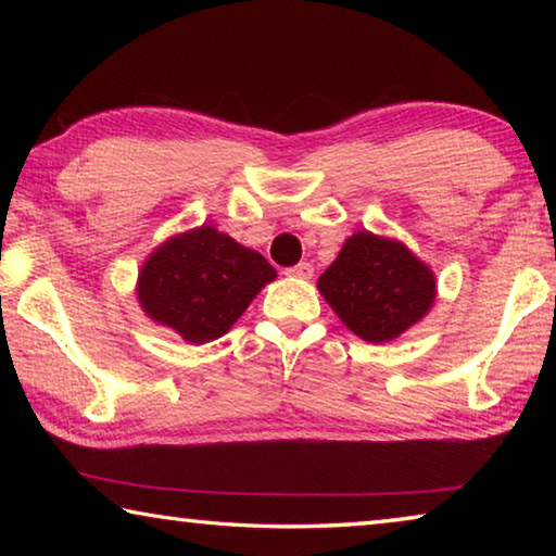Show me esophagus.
Masks as SVG:
<instances>
[{
	"mask_svg": "<svg viewBox=\"0 0 556 556\" xmlns=\"http://www.w3.org/2000/svg\"><path fill=\"white\" fill-rule=\"evenodd\" d=\"M287 277H294V279H312V277H314V265H312V262H299V265L287 269Z\"/></svg>",
	"mask_w": 556,
	"mask_h": 556,
	"instance_id": "1",
	"label": "esophagus"
}]
</instances>
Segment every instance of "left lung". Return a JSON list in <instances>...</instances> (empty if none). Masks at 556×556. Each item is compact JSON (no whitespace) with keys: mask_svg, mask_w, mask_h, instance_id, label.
Masks as SVG:
<instances>
[{"mask_svg":"<svg viewBox=\"0 0 556 556\" xmlns=\"http://www.w3.org/2000/svg\"><path fill=\"white\" fill-rule=\"evenodd\" d=\"M321 296L351 331L388 343L419 324L437 301V277L407 244L357 230L316 281Z\"/></svg>","mask_w":556,"mask_h":556,"instance_id":"obj_1","label":"left lung"}]
</instances>
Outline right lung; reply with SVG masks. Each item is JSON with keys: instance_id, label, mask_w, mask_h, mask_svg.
I'll use <instances>...</instances> for the list:
<instances>
[{"instance_id": "1", "label": "right lung", "mask_w": 556, "mask_h": 556, "mask_svg": "<svg viewBox=\"0 0 556 556\" xmlns=\"http://www.w3.org/2000/svg\"><path fill=\"white\" fill-rule=\"evenodd\" d=\"M277 269L215 225L172 235L144 260L137 301L154 324L186 343L203 345L225 336Z\"/></svg>"}]
</instances>
